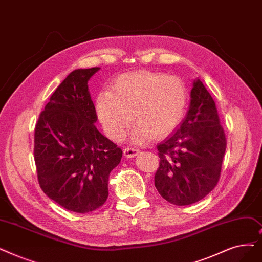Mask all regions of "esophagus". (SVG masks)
Returning <instances> with one entry per match:
<instances>
[{"instance_id": "esophagus-1", "label": "esophagus", "mask_w": 262, "mask_h": 262, "mask_svg": "<svg viewBox=\"0 0 262 262\" xmlns=\"http://www.w3.org/2000/svg\"><path fill=\"white\" fill-rule=\"evenodd\" d=\"M139 149H137V147H135V146H126L124 149V151H123V154H124V156H126V157H128V158H132V157H135V156H137L138 154H139Z\"/></svg>"}]
</instances>
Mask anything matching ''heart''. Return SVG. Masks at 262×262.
Here are the masks:
<instances>
[{
	"instance_id": "obj_1",
	"label": "heart",
	"mask_w": 262,
	"mask_h": 262,
	"mask_svg": "<svg viewBox=\"0 0 262 262\" xmlns=\"http://www.w3.org/2000/svg\"><path fill=\"white\" fill-rule=\"evenodd\" d=\"M187 101V88L181 78L139 71L120 75L110 90L98 93L95 110L106 135L115 141L125 137L134 117L137 125L132 139L142 143L171 133L183 119Z\"/></svg>"
}]
</instances>
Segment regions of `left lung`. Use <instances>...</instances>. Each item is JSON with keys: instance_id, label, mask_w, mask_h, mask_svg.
<instances>
[{"instance_id": "8db88e82", "label": "left lung", "mask_w": 262, "mask_h": 262, "mask_svg": "<svg viewBox=\"0 0 262 262\" xmlns=\"http://www.w3.org/2000/svg\"><path fill=\"white\" fill-rule=\"evenodd\" d=\"M226 145L215 101L197 79L184 121L157 145L159 166L154 184L159 195L176 206L206 197L219 183Z\"/></svg>"}]
</instances>
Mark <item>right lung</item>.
Wrapping results in <instances>:
<instances>
[{
	"instance_id": "right-lung-1",
	"label": "right lung",
	"mask_w": 262,
	"mask_h": 262,
	"mask_svg": "<svg viewBox=\"0 0 262 262\" xmlns=\"http://www.w3.org/2000/svg\"><path fill=\"white\" fill-rule=\"evenodd\" d=\"M99 67L76 70L56 88L34 133V159L42 191L76 213L97 210L108 198V180L122 150L95 126L88 81Z\"/></svg>"
}]
</instances>
